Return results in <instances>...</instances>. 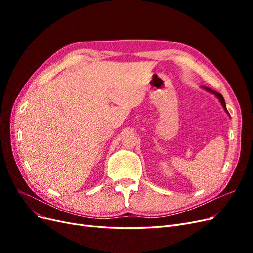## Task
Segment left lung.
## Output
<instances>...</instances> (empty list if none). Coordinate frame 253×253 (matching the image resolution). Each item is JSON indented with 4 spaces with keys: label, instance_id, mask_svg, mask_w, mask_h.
<instances>
[{
    "label": "left lung",
    "instance_id": "1",
    "mask_svg": "<svg viewBox=\"0 0 253 253\" xmlns=\"http://www.w3.org/2000/svg\"><path fill=\"white\" fill-rule=\"evenodd\" d=\"M207 90H209L210 93H212V94H214L215 95L218 99H219V101H220V103H221V105L224 106V109H225V111L228 113V111H227V109H226V103H225V100H224V97L221 96L219 93H217V91H215V90H213V89H211V88H209V87H205Z\"/></svg>",
    "mask_w": 253,
    "mask_h": 253
}]
</instances>
